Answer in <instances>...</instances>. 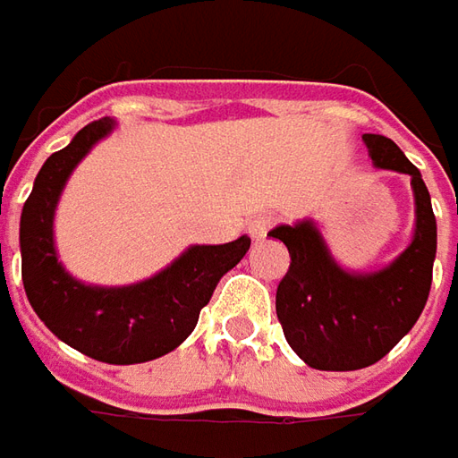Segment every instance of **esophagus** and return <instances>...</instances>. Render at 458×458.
<instances>
[{"instance_id":"obj_1","label":"esophagus","mask_w":458,"mask_h":458,"mask_svg":"<svg viewBox=\"0 0 458 458\" xmlns=\"http://www.w3.org/2000/svg\"><path fill=\"white\" fill-rule=\"evenodd\" d=\"M271 225H274V217L260 215V217H253V220L248 223V233H250V238H253V241H263V238H266V233L271 230Z\"/></svg>"}]
</instances>
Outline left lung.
Instances as JSON below:
<instances>
[{
  "label": "left lung",
  "mask_w": 458,
  "mask_h": 458,
  "mask_svg": "<svg viewBox=\"0 0 458 458\" xmlns=\"http://www.w3.org/2000/svg\"><path fill=\"white\" fill-rule=\"evenodd\" d=\"M362 141L377 169L411 177L416 228L398 259L377 271H347L314 220L268 233L292 256L276 289L278 322L293 352L314 370H360L383 360L413 329L431 292L436 217L426 182L393 139L362 134Z\"/></svg>",
  "instance_id": "1"
}]
</instances>
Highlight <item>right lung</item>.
Wrapping results in <instances>:
<instances>
[{
    "label": "right lung",
    "instance_id": "1",
    "mask_svg": "<svg viewBox=\"0 0 458 458\" xmlns=\"http://www.w3.org/2000/svg\"><path fill=\"white\" fill-rule=\"evenodd\" d=\"M114 119L83 126L65 149L47 157L20 217L24 293L45 327L72 350L108 365H136L172 352L192 335L199 309L223 274L243 259L250 238L223 245H190L159 274L129 286L83 284L57 260L55 210L72 169Z\"/></svg>",
    "mask_w": 458,
    "mask_h": 458
}]
</instances>
